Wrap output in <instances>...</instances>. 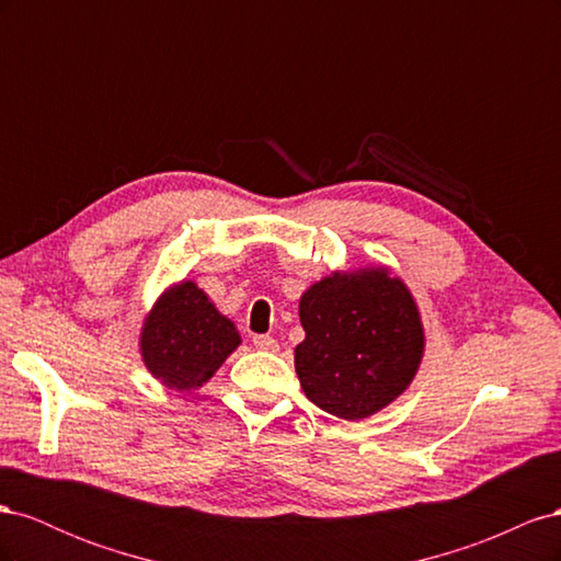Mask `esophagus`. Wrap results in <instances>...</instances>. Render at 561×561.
Wrapping results in <instances>:
<instances>
[{"instance_id":"esophagus-1","label":"esophagus","mask_w":561,"mask_h":561,"mask_svg":"<svg viewBox=\"0 0 561 561\" xmlns=\"http://www.w3.org/2000/svg\"><path fill=\"white\" fill-rule=\"evenodd\" d=\"M252 344H254V348H260V351H278V342L268 334L252 336Z\"/></svg>"}]
</instances>
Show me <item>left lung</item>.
I'll return each mask as SVG.
<instances>
[{
    "mask_svg": "<svg viewBox=\"0 0 561 561\" xmlns=\"http://www.w3.org/2000/svg\"><path fill=\"white\" fill-rule=\"evenodd\" d=\"M299 320L307 339L295 348V369L304 393L346 421L402 396L426 346L412 293L386 266L313 283L299 299Z\"/></svg>",
    "mask_w": 561,
    "mask_h": 561,
    "instance_id": "left-lung-1",
    "label": "left lung"
}]
</instances>
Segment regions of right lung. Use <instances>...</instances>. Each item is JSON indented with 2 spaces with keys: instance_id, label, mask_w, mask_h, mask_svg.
<instances>
[{
  "instance_id": "right-lung-1",
  "label": "right lung",
  "mask_w": 561,
  "mask_h": 561,
  "mask_svg": "<svg viewBox=\"0 0 561 561\" xmlns=\"http://www.w3.org/2000/svg\"><path fill=\"white\" fill-rule=\"evenodd\" d=\"M239 344V330L194 280L168 287L145 318L140 334L142 360L151 377L180 393L206 383Z\"/></svg>"
}]
</instances>
